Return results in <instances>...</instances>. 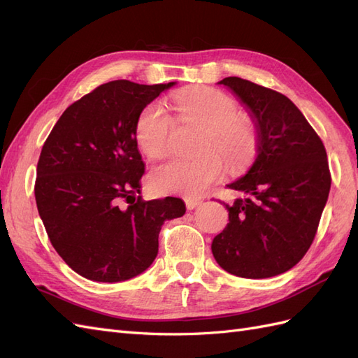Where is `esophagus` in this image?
<instances>
[{
	"label": "esophagus",
	"instance_id": "1",
	"mask_svg": "<svg viewBox=\"0 0 358 358\" xmlns=\"http://www.w3.org/2000/svg\"><path fill=\"white\" fill-rule=\"evenodd\" d=\"M185 204H187V209L188 210H192V209L199 208V206L201 204V200H199V199H187Z\"/></svg>",
	"mask_w": 358,
	"mask_h": 358
}]
</instances>
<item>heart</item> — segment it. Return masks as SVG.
<instances>
[{"label":"heart","mask_w":358,"mask_h":358,"mask_svg":"<svg viewBox=\"0 0 358 358\" xmlns=\"http://www.w3.org/2000/svg\"><path fill=\"white\" fill-rule=\"evenodd\" d=\"M170 101L180 124L203 127L200 154L189 159L175 158L158 166L152 171L157 189L196 197L221 179L222 156L233 173L252 164L259 145L258 128L252 117L239 113V104L233 96L208 86H191L173 94ZM173 128V119L159 104H148L136 122L140 149L149 158H162L169 152Z\"/></svg>","instance_id":"b5f03b06"}]
</instances>
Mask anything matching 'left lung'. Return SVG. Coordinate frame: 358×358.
I'll return each instance as SVG.
<instances>
[{
	"label": "left lung",
	"mask_w": 358,
	"mask_h": 358,
	"mask_svg": "<svg viewBox=\"0 0 358 358\" xmlns=\"http://www.w3.org/2000/svg\"><path fill=\"white\" fill-rule=\"evenodd\" d=\"M248 107L258 128L257 159L229 188L245 194L229 210V224L212 242L225 272L263 279L305 257L327 203L331 176L326 148L284 94L241 78L220 82Z\"/></svg>",
	"instance_id": "8db88e82"
}]
</instances>
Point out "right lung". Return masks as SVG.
<instances>
[{
	"label": "right lung",
	"mask_w": 358,
	"mask_h": 358,
	"mask_svg": "<svg viewBox=\"0 0 358 358\" xmlns=\"http://www.w3.org/2000/svg\"><path fill=\"white\" fill-rule=\"evenodd\" d=\"M173 85H100L67 107L43 145L34 187L40 218L59 257L86 279L121 282L145 272L161 225L187 210L176 197H137L145 173L137 117Z\"/></svg>",
	"instance_id": "right-lung-1"
}]
</instances>
